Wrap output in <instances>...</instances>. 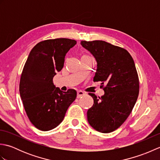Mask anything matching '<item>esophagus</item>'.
<instances>
[{"label": "esophagus", "mask_w": 160, "mask_h": 160, "mask_svg": "<svg viewBox=\"0 0 160 160\" xmlns=\"http://www.w3.org/2000/svg\"><path fill=\"white\" fill-rule=\"evenodd\" d=\"M85 94H86L85 92H84L83 91L80 90V91H78V92H77V97L78 98H80V97H82V96H84V95H85Z\"/></svg>", "instance_id": "obj_1"}]
</instances>
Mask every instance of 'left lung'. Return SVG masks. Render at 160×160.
Instances as JSON below:
<instances>
[{
  "label": "left lung",
  "instance_id": "obj_1",
  "mask_svg": "<svg viewBox=\"0 0 160 160\" xmlns=\"http://www.w3.org/2000/svg\"><path fill=\"white\" fill-rule=\"evenodd\" d=\"M80 44L96 58L93 81L101 82L104 91L101 97L89 93L94 102L87 111V120L95 130L108 133L124 123L137 101L140 86L134 60L126 49L103 40Z\"/></svg>",
  "mask_w": 160,
  "mask_h": 160
}]
</instances>
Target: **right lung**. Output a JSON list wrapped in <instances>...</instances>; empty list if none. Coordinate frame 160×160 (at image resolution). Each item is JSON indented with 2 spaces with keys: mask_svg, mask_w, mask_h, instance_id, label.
<instances>
[{
  "mask_svg": "<svg viewBox=\"0 0 160 160\" xmlns=\"http://www.w3.org/2000/svg\"><path fill=\"white\" fill-rule=\"evenodd\" d=\"M75 40H46L36 45L29 53L20 76L19 91L30 122L39 130L58 127L71 104L76 100L74 89L61 91L53 78L63 68L64 58L76 45Z\"/></svg>",
  "mask_w": 160,
  "mask_h": 160,
  "instance_id": "add662e5",
  "label": "right lung"
}]
</instances>
